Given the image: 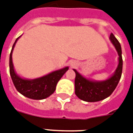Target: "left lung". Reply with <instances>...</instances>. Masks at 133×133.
Returning a JSON list of instances; mask_svg holds the SVG:
<instances>
[{"instance_id": "left-lung-1", "label": "left lung", "mask_w": 133, "mask_h": 133, "mask_svg": "<svg viewBox=\"0 0 133 133\" xmlns=\"http://www.w3.org/2000/svg\"><path fill=\"white\" fill-rule=\"evenodd\" d=\"M110 40L115 46L119 55V64L115 74L104 81H92L86 79L74 69L75 72V93L79 98L87 102H96L109 97L116 88L122 74L123 60L121 55V47L120 43L114 35L110 34Z\"/></svg>"}]
</instances>
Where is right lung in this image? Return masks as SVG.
<instances>
[{
  "instance_id": "right-lung-1",
  "label": "right lung",
  "mask_w": 133,
  "mask_h": 133,
  "mask_svg": "<svg viewBox=\"0 0 133 133\" xmlns=\"http://www.w3.org/2000/svg\"><path fill=\"white\" fill-rule=\"evenodd\" d=\"M18 38H19L16 39L15 42L13 44L12 49L9 55V73L13 84L21 94L29 98L34 100L44 99L55 92L56 85L59 80L68 70L69 67L66 66L64 69L55 71L50 74L37 79L26 80L20 78L15 72L12 60L13 48Z\"/></svg>"
}]
</instances>
